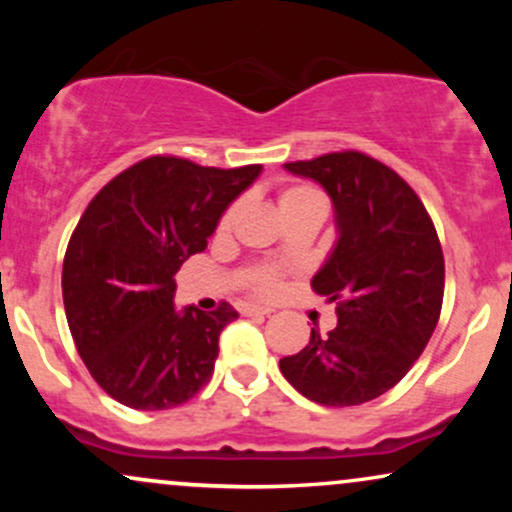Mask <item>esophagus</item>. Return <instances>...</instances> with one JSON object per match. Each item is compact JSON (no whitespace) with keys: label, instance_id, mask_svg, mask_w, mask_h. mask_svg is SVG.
<instances>
[{"label":"esophagus","instance_id":"34e87169","mask_svg":"<svg viewBox=\"0 0 512 512\" xmlns=\"http://www.w3.org/2000/svg\"><path fill=\"white\" fill-rule=\"evenodd\" d=\"M240 313H243V315H269V313H272V310L262 308V305L243 303V305H240Z\"/></svg>","mask_w":512,"mask_h":512}]
</instances>
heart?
Listing matches in <instances>:
<instances>
[{"mask_svg": "<svg viewBox=\"0 0 512 512\" xmlns=\"http://www.w3.org/2000/svg\"><path fill=\"white\" fill-rule=\"evenodd\" d=\"M276 204H279L281 216H284L303 207H322V199L315 190H310V187L305 185H286L284 190H279V195H276ZM233 214H236V209H228L226 214L221 216V231L231 226ZM250 286L252 291L260 293V296H274V293L281 289V272L276 267H269V264L267 267L255 269L250 276Z\"/></svg>", "mask_w": 512, "mask_h": 512, "instance_id": "obj_1", "label": "heart"}]
</instances>
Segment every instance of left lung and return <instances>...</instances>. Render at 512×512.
Listing matches in <instances>:
<instances>
[{"mask_svg": "<svg viewBox=\"0 0 512 512\" xmlns=\"http://www.w3.org/2000/svg\"><path fill=\"white\" fill-rule=\"evenodd\" d=\"M284 168L320 182L334 204L337 245L310 284L337 303V327L310 330L279 368L303 397L356 407L392 390L436 330L445 291L436 226L407 182L361 151Z\"/></svg>", "mask_w": 512, "mask_h": 512, "instance_id": "obj_1", "label": "left lung"}]
</instances>
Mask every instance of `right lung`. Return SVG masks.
Here are the masks:
<instances>
[{
  "mask_svg": "<svg viewBox=\"0 0 512 512\" xmlns=\"http://www.w3.org/2000/svg\"><path fill=\"white\" fill-rule=\"evenodd\" d=\"M260 173L257 163L223 170L149 156L76 223L62 267L69 332L93 380L125 407H178L211 380L219 334L238 313L228 303L178 310L173 276Z\"/></svg>",
  "mask_w": 512,
  "mask_h": 512,
  "instance_id": "1",
  "label": "right lung"
}]
</instances>
